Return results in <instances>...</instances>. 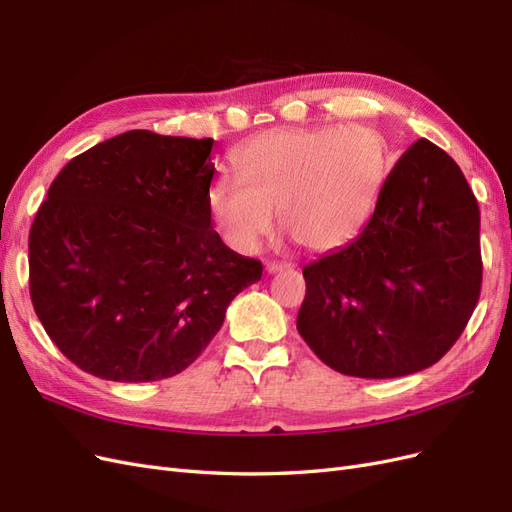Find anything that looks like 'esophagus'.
<instances>
[{"label":"esophagus","mask_w":512,"mask_h":512,"mask_svg":"<svg viewBox=\"0 0 512 512\" xmlns=\"http://www.w3.org/2000/svg\"><path fill=\"white\" fill-rule=\"evenodd\" d=\"M294 265L292 262H277V260H273V262H267V273H280V271H286V269H292Z\"/></svg>","instance_id":"obj_1"}]
</instances>
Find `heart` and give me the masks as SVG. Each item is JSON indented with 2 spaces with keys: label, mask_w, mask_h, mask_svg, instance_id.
<instances>
[{
  "label": "heart",
  "mask_w": 512,
  "mask_h": 512,
  "mask_svg": "<svg viewBox=\"0 0 512 512\" xmlns=\"http://www.w3.org/2000/svg\"><path fill=\"white\" fill-rule=\"evenodd\" d=\"M237 179L218 177L209 213L228 245L254 252L280 211L307 250L350 243L369 222L391 173L389 145L374 128H275L232 153Z\"/></svg>",
  "instance_id": "obj_1"
}]
</instances>
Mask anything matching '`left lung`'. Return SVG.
Returning a JSON list of instances; mask_svg holds the SVG:
<instances>
[{
    "label": "left lung",
    "instance_id": "8db88e82",
    "mask_svg": "<svg viewBox=\"0 0 512 512\" xmlns=\"http://www.w3.org/2000/svg\"><path fill=\"white\" fill-rule=\"evenodd\" d=\"M297 329L318 359L354 378L438 363L483 282L480 211L446 151L416 141L397 160L361 235L303 269Z\"/></svg>",
    "mask_w": 512,
    "mask_h": 512
}]
</instances>
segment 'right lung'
Instances as JSON below:
<instances>
[{
	"label": "right lung",
	"mask_w": 512,
	"mask_h": 512,
	"mask_svg": "<svg viewBox=\"0 0 512 512\" xmlns=\"http://www.w3.org/2000/svg\"><path fill=\"white\" fill-rule=\"evenodd\" d=\"M213 138L130 130L72 158L29 230V294L91 376L153 382L190 367L260 260L211 228Z\"/></svg>",
	"instance_id": "right-lung-1"
}]
</instances>
